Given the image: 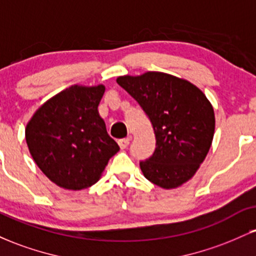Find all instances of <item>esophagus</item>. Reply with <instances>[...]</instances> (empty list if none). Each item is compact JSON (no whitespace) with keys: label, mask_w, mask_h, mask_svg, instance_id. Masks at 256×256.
<instances>
[{"label":"esophagus","mask_w":256,"mask_h":256,"mask_svg":"<svg viewBox=\"0 0 256 256\" xmlns=\"http://www.w3.org/2000/svg\"><path fill=\"white\" fill-rule=\"evenodd\" d=\"M118 144L122 149H126L130 144V138H122V140H118Z\"/></svg>","instance_id":"1"}]
</instances>
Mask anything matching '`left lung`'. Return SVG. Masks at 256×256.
I'll return each instance as SVG.
<instances>
[{
    "label": "left lung",
    "instance_id": "obj_1",
    "mask_svg": "<svg viewBox=\"0 0 256 256\" xmlns=\"http://www.w3.org/2000/svg\"><path fill=\"white\" fill-rule=\"evenodd\" d=\"M138 102L152 125L156 148L140 161L144 177L164 189L177 188L195 174L210 150L216 119L198 88L161 72L116 79Z\"/></svg>",
    "mask_w": 256,
    "mask_h": 256
}]
</instances>
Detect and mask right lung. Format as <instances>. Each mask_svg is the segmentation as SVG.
I'll return each mask as SVG.
<instances>
[{
  "mask_svg": "<svg viewBox=\"0 0 256 256\" xmlns=\"http://www.w3.org/2000/svg\"><path fill=\"white\" fill-rule=\"evenodd\" d=\"M104 94V85L68 88L38 108L26 126L34 162L58 186H91L119 150L98 110Z\"/></svg>",
  "mask_w": 256,
  "mask_h": 256,
  "instance_id": "right-lung-1",
  "label": "right lung"
}]
</instances>
